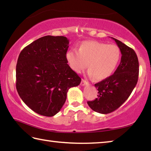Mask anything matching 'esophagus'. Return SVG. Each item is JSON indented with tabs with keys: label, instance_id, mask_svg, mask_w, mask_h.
Here are the masks:
<instances>
[{
	"label": "esophagus",
	"instance_id": "1",
	"mask_svg": "<svg viewBox=\"0 0 151 151\" xmlns=\"http://www.w3.org/2000/svg\"><path fill=\"white\" fill-rule=\"evenodd\" d=\"M88 85V83L86 80H85V79H83V80H82L81 83V86H85V85Z\"/></svg>",
	"mask_w": 151,
	"mask_h": 151
}]
</instances>
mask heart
Wrapping results in <instances>:
<instances>
[{"label": "heart", "instance_id": "b5f03b06", "mask_svg": "<svg viewBox=\"0 0 151 151\" xmlns=\"http://www.w3.org/2000/svg\"><path fill=\"white\" fill-rule=\"evenodd\" d=\"M70 68L81 73L87 66L88 75L98 81L111 76L118 66L121 57V50L116 45H107L94 40L84 41L78 51L70 50L66 52Z\"/></svg>", "mask_w": 151, "mask_h": 151}]
</instances>
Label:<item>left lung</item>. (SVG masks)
Wrapping results in <instances>:
<instances>
[{
  "label": "left lung",
  "mask_w": 151,
  "mask_h": 151,
  "mask_svg": "<svg viewBox=\"0 0 151 151\" xmlns=\"http://www.w3.org/2000/svg\"><path fill=\"white\" fill-rule=\"evenodd\" d=\"M112 39L121 50V63L113 75L94 85L98 88V97L87 102L92 110L101 114H108L119 108L131 95L139 78V60L134 50Z\"/></svg>",
  "instance_id": "1"
}]
</instances>
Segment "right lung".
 I'll list each match as a JSON object with an SVG mask.
<instances>
[{
  "label": "right lung",
  "mask_w": 151,
  "mask_h": 151,
  "mask_svg": "<svg viewBox=\"0 0 151 151\" xmlns=\"http://www.w3.org/2000/svg\"><path fill=\"white\" fill-rule=\"evenodd\" d=\"M69 40L63 36H45L20 52L16 67V87L22 101L40 115L60 111L68 89L81 78L68 65Z\"/></svg>",
  "instance_id": "1"
}]
</instances>
